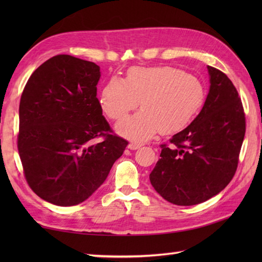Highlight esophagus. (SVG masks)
Listing matches in <instances>:
<instances>
[{"mask_svg": "<svg viewBox=\"0 0 262 262\" xmlns=\"http://www.w3.org/2000/svg\"><path fill=\"white\" fill-rule=\"evenodd\" d=\"M142 145H143V143H138V142H132V143L128 144V148H129V149H133V151H134V149L140 148Z\"/></svg>", "mask_w": 262, "mask_h": 262, "instance_id": "1", "label": "esophagus"}]
</instances>
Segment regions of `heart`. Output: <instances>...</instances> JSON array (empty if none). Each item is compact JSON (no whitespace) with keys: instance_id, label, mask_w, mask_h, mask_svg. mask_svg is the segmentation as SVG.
Wrapping results in <instances>:
<instances>
[{"instance_id":"1","label":"heart","mask_w":262,"mask_h":262,"mask_svg":"<svg viewBox=\"0 0 262 262\" xmlns=\"http://www.w3.org/2000/svg\"><path fill=\"white\" fill-rule=\"evenodd\" d=\"M205 90L196 76L173 66L133 68L124 81L111 79L101 91L100 104L110 119L119 120L116 132L133 141H143L160 130L170 134L185 128L202 108Z\"/></svg>"}]
</instances>
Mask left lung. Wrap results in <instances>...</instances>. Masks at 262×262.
I'll use <instances>...</instances> for the list:
<instances>
[{
    "label": "left lung",
    "instance_id": "left-lung-1",
    "mask_svg": "<svg viewBox=\"0 0 262 262\" xmlns=\"http://www.w3.org/2000/svg\"><path fill=\"white\" fill-rule=\"evenodd\" d=\"M209 91L204 107L185 129L161 145L149 173L153 188L169 203L191 206L216 196L234 176L246 134L241 99L223 72L207 66Z\"/></svg>",
    "mask_w": 262,
    "mask_h": 262
}]
</instances>
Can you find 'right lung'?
Segmentation results:
<instances>
[{"instance_id":"1","label":"right lung","mask_w":262,"mask_h":262,"mask_svg":"<svg viewBox=\"0 0 262 262\" xmlns=\"http://www.w3.org/2000/svg\"><path fill=\"white\" fill-rule=\"evenodd\" d=\"M100 68L70 55L46 60L31 74L19 107L18 149L37 196L56 206L86 200L107 179L128 142L108 134L97 98ZM103 142L92 144L93 138Z\"/></svg>"}]
</instances>
